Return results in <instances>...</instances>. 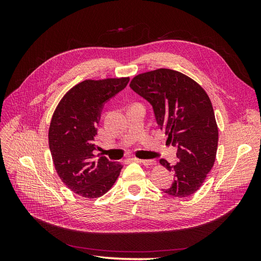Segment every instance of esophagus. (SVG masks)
<instances>
[{
	"label": "esophagus",
	"mask_w": 261,
	"mask_h": 261,
	"mask_svg": "<svg viewBox=\"0 0 261 261\" xmlns=\"http://www.w3.org/2000/svg\"><path fill=\"white\" fill-rule=\"evenodd\" d=\"M134 160L139 162V163H143L144 165H152V164L155 163L153 160H143V159H137V158H135V159H134Z\"/></svg>",
	"instance_id": "obj_1"
}]
</instances>
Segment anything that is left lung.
Instances as JSON below:
<instances>
[{
  "mask_svg": "<svg viewBox=\"0 0 261 261\" xmlns=\"http://www.w3.org/2000/svg\"><path fill=\"white\" fill-rule=\"evenodd\" d=\"M129 87L152 106L167 144L177 148L176 164L160 160L174 175L162 191L178 198L195 194L215 164L218 149V125L207 92L191 77L169 68L139 74Z\"/></svg>",
  "mask_w": 261,
  "mask_h": 261,
  "instance_id": "1",
  "label": "left lung"
}]
</instances>
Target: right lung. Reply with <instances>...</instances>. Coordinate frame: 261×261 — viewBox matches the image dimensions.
Returning a JSON list of instances; mask_svg holds the SVG:
<instances>
[{
	"mask_svg": "<svg viewBox=\"0 0 261 261\" xmlns=\"http://www.w3.org/2000/svg\"><path fill=\"white\" fill-rule=\"evenodd\" d=\"M128 82V77L84 81L64 94L52 115L49 147L55 171L70 191L85 198L109 192L123 168L106 156L94 160L92 152L105 103Z\"/></svg>",
	"mask_w": 261,
	"mask_h": 261,
	"instance_id": "right-lung-1",
	"label": "right lung"
}]
</instances>
